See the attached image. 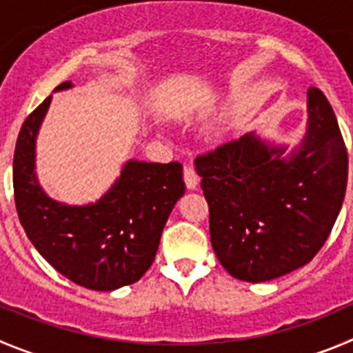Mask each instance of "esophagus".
I'll list each match as a JSON object with an SVG mask.
<instances>
[{"mask_svg": "<svg viewBox=\"0 0 353 353\" xmlns=\"http://www.w3.org/2000/svg\"><path fill=\"white\" fill-rule=\"evenodd\" d=\"M183 177H184V184H186L188 190H195V188L199 186V176H196L195 169H192L190 165H184Z\"/></svg>", "mask_w": 353, "mask_h": 353, "instance_id": "1", "label": "esophagus"}]
</instances>
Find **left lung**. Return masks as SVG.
I'll return each mask as SVG.
<instances>
[{
  "mask_svg": "<svg viewBox=\"0 0 353 353\" xmlns=\"http://www.w3.org/2000/svg\"><path fill=\"white\" fill-rule=\"evenodd\" d=\"M284 151L247 134L195 160L214 252L239 281L266 282L310 263L340 214L347 146L317 87L308 88L301 148L288 160Z\"/></svg>",
  "mask_w": 353,
  "mask_h": 353,
  "instance_id": "left-lung-1",
  "label": "left lung"
}]
</instances>
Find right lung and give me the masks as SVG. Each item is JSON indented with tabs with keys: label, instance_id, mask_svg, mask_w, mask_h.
<instances>
[{
	"label": "right lung",
	"instance_id": "1",
	"mask_svg": "<svg viewBox=\"0 0 353 353\" xmlns=\"http://www.w3.org/2000/svg\"><path fill=\"white\" fill-rule=\"evenodd\" d=\"M64 81L55 90L71 88ZM52 95L26 118L13 153V195L28 239L59 273L94 291L134 284L154 261L161 232L184 195L183 165L130 160L92 205L54 202L34 176V141Z\"/></svg>",
	"mask_w": 353,
	"mask_h": 353
}]
</instances>
